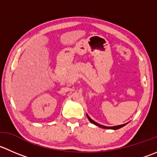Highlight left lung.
Wrapping results in <instances>:
<instances>
[{
	"label": "left lung",
	"mask_w": 157,
	"mask_h": 157,
	"mask_svg": "<svg viewBox=\"0 0 157 157\" xmlns=\"http://www.w3.org/2000/svg\"><path fill=\"white\" fill-rule=\"evenodd\" d=\"M86 117H87L88 120H89V121H90V122L92 123V124H95V125H97V126H98V127H101V128H104V129H112V130H118V129L121 128V127H124V126H125V125H127V124H122V125L114 126V127H106V126H103V125H100V124H97V122H95V121H93V120L91 119L90 117L89 116H88V115H86Z\"/></svg>",
	"instance_id": "8db88e82"
}]
</instances>
